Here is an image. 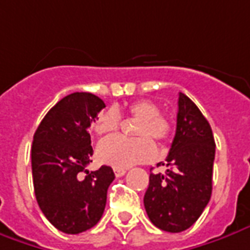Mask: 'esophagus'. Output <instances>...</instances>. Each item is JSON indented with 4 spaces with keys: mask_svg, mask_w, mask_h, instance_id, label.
Segmentation results:
<instances>
[{
    "mask_svg": "<svg viewBox=\"0 0 250 250\" xmlns=\"http://www.w3.org/2000/svg\"><path fill=\"white\" fill-rule=\"evenodd\" d=\"M113 171H115V175H116V176H123V175L125 174V172H127V168H119V167H115L113 168Z\"/></svg>",
    "mask_w": 250,
    "mask_h": 250,
    "instance_id": "obj_1",
    "label": "esophagus"
}]
</instances>
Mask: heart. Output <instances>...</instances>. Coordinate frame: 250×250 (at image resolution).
I'll use <instances>...</instances> for the list:
<instances>
[{"instance_id": "obj_1", "label": "heart", "mask_w": 250, "mask_h": 250, "mask_svg": "<svg viewBox=\"0 0 250 250\" xmlns=\"http://www.w3.org/2000/svg\"><path fill=\"white\" fill-rule=\"evenodd\" d=\"M127 111L130 116L139 119L135 128L138 138L111 137L100 142L97 147L100 161L113 167L127 168L152 160L156 154V145L150 138L166 142L172 132L171 122L160 115L159 105L150 100L134 101L127 106ZM120 119V113L115 108H109L97 116L93 128L98 135H109L119 128Z\"/></svg>"}]
</instances>
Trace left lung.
Wrapping results in <instances>:
<instances>
[{
    "instance_id": "left-lung-1",
    "label": "left lung",
    "mask_w": 250,
    "mask_h": 250,
    "mask_svg": "<svg viewBox=\"0 0 250 250\" xmlns=\"http://www.w3.org/2000/svg\"><path fill=\"white\" fill-rule=\"evenodd\" d=\"M215 139L208 120L189 97L179 93L176 131L166 174H150L144 205L160 230L181 232L203 213L212 194ZM164 166V164H163Z\"/></svg>"
}]
</instances>
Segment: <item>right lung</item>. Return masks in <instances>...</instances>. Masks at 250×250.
<instances>
[{
    "label": "right lung",
    "mask_w": 250,
    "mask_h": 250,
    "mask_svg": "<svg viewBox=\"0 0 250 250\" xmlns=\"http://www.w3.org/2000/svg\"><path fill=\"white\" fill-rule=\"evenodd\" d=\"M105 108L91 93H72L54 105L34 134L31 168L41 210L65 234L86 231L103 216L113 169L89 172L93 146L89 127Z\"/></svg>",
    "instance_id": "1"
}]
</instances>
